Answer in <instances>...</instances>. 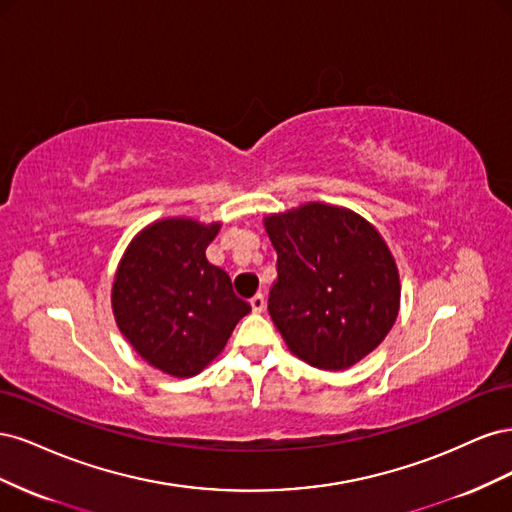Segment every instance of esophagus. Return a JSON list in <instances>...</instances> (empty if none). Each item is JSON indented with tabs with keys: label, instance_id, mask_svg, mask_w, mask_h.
Masks as SVG:
<instances>
[{
	"label": "esophagus",
	"instance_id": "esophagus-1",
	"mask_svg": "<svg viewBox=\"0 0 512 512\" xmlns=\"http://www.w3.org/2000/svg\"><path fill=\"white\" fill-rule=\"evenodd\" d=\"M250 305H252V309H254L256 314L265 312V297H262V294H256V297L250 299Z\"/></svg>",
	"mask_w": 512,
	"mask_h": 512
}]
</instances>
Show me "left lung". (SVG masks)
I'll return each mask as SVG.
<instances>
[{
	"label": "left lung",
	"mask_w": 512,
	"mask_h": 512,
	"mask_svg": "<svg viewBox=\"0 0 512 512\" xmlns=\"http://www.w3.org/2000/svg\"><path fill=\"white\" fill-rule=\"evenodd\" d=\"M277 252L269 314L288 350L342 371L376 350L399 314L397 262L374 224L346 207L305 203L265 215Z\"/></svg>",
	"instance_id": "obj_1"
}]
</instances>
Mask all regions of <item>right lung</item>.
Here are the masks:
<instances>
[{
    "label": "right lung",
    "mask_w": 512,
    "mask_h": 512,
    "mask_svg": "<svg viewBox=\"0 0 512 512\" xmlns=\"http://www.w3.org/2000/svg\"><path fill=\"white\" fill-rule=\"evenodd\" d=\"M220 222H151L123 252L111 290L121 335L149 365L175 378L200 374L252 312L224 269L207 260Z\"/></svg>",
    "instance_id": "right-lung-1"
}]
</instances>
